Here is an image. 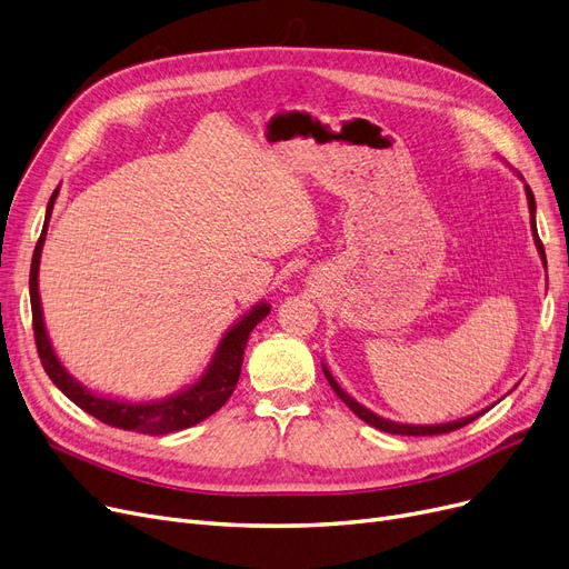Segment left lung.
<instances>
[{"instance_id": "1", "label": "left lung", "mask_w": 569, "mask_h": 569, "mask_svg": "<svg viewBox=\"0 0 569 569\" xmlns=\"http://www.w3.org/2000/svg\"><path fill=\"white\" fill-rule=\"evenodd\" d=\"M516 177L523 181V177L518 174L516 171ZM526 197H528V209H530V228H532V237H535V246H537V251H539V258H541V262H545V267H547V256H545V246H541V241H539V234H537V223H535V209H537V204H535V194H532V190H530V186L526 183ZM323 375H326V379H328V383L332 386V390L339 395V400L349 407L358 418H362L365 423H369L372 428H377V430H381V432H390V435H413V437H421V435H443V432H453V430H458V428H462V426H467V423H472L475 418H479L481 413H486L490 407H486V409H481V411H477V413H472V416H465V418H458V421H451V423H437V426H411V423H395V421H390V418H383V416H379V413H375V411H369L367 407H362L358 400H353L349 392H346L337 381H335V377H332V372L328 369V365L323 362Z\"/></svg>"}]
</instances>
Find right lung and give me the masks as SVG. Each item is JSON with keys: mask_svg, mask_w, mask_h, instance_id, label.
Here are the masks:
<instances>
[{"mask_svg": "<svg viewBox=\"0 0 569 569\" xmlns=\"http://www.w3.org/2000/svg\"><path fill=\"white\" fill-rule=\"evenodd\" d=\"M58 192H60V186L53 190L51 200H48L43 230L37 241V249L32 256V269H30V300H32L34 339H37V351H39L46 375L51 377V381L67 395L73 405L81 407L86 413L100 418L102 423L113 426V428L132 430V432H141V435H167V432H179V430L192 428L200 421H204V418L216 413L230 400V395L241 375L246 343H249L253 328L260 323L262 318L269 316L271 307L267 302L253 305L237 320L234 326H230L226 330L223 337H220L204 372L192 383L183 386L177 392L167 395V398H162V400L134 402V400H120V398H111V395H100V392L90 390L88 386H83L79 379H73L67 372V367L60 362L53 343H51V337H48V332H46V323H43V309H41V295H39V262H41V251H43L46 232H48V220H51Z\"/></svg>", "mask_w": 569, "mask_h": 569, "instance_id": "right-lung-1", "label": "right lung"}]
</instances>
